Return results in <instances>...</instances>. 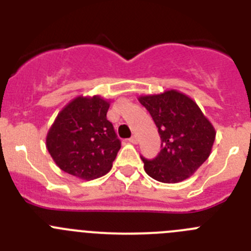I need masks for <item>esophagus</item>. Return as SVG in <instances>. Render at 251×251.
<instances>
[{"label": "esophagus", "instance_id": "1", "mask_svg": "<svg viewBox=\"0 0 251 251\" xmlns=\"http://www.w3.org/2000/svg\"><path fill=\"white\" fill-rule=\"evenodd\" d=\"M128 142H129V143H132V145H137V143H138V137L137 136L130 137V138L128 139Z\"/></svg>", "mask_w": 251, "mask_h": 251}]
</instances>
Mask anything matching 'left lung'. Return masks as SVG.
Instances as JSON below:
<instances>
[{
  "instance_id": "left-lung-1",
  "label": "left lung",
  "mask_w": 251,
  "mask_h": 251,
  "mask_svg": "<svg viewBox=\"0 0 251 251\" xmlns=\"http://www.w3.org/2000/svg\"><path fill=\"white\" fill-rule=\"evenodd\" d=\"M139 103L152 115L161 136V152L152 161L142 157L146 174L163 183H178L208 158L216 130L196 101L170 89L141 95Z\"/></svg>"
}]
</instances>
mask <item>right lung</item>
Masks as SVG:
<instances>
[{
  "mask_svg": "<svg viewBox=\"0 0 251 251\" xmlns=\"http://www.w3.org/2000/svg\"><path fill=\"white\" fill-rule=\"evenodd\" d=\"M110 101L80 95L60 110L46 136V148L60 170L90 181L108 174L121 150L106 119Z\"/></svg>",
  "mask_w": 251,
  "mask_h": 251,
  "instance_id": "right-lung-1",
  "label": "right lung"
}]
</instances>
